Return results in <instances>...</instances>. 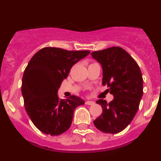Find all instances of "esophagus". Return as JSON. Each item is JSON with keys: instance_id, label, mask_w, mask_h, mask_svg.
Listing matches in <instances>:
<instances>
[{"instance_id": "obj_1", "label": "esophagus", "mask_w": 161, "mask_h": 161, "mask_svg": "<svg viewBox=\"0 0 161 161\" xmlns=\"http://www.w3.org/2000/svg\"><path fill=\"white\" fill-rule=\"evenodd\" d=\"M85 104L86 105H90V106H92V105L95 104V102H93V101H85Z\"/></svg>"}]
</instances>
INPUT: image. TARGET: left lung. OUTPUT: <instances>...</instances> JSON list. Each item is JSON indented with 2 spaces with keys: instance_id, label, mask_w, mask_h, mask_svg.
<instances>
[{
  "instance_id": "8db88e82",
  "label": "left lung",
  "mask_w": 161,
  "mask_h": 161,
  "mask_svg": "<svg viewBox=\"0 0 161 161\" xmlns=\"http://www.w3.org/2000/svg\"><path fill=\"white\" fill-rule=\"evenodd\" d=\"M92 57L103 67V85L114 98L109 103L98 99L103 114L94 120L99 131L117 134L128 127L138 109L143 94V79L134 58L120 47L95 51Z\"/></svg>"
}]
</instances>
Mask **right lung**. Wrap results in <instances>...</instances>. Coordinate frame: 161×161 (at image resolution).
I'll list each match as a JSON object with an SVG mask.
<instances>
[{"label": "right lung", "mask_w": 161, "mask_h": 161, "mask_svg": "<svg viewBox=\"0 0 161 161\" xmlns=\"http://www.w3.org/2000/svg\"><path fill=\"white\" fill-rule=\"evenodd\" d=\"M89 53L46 47L30 60L23 74L22 94L27 114L41 132L50 135L64 133L72 124L74 109L84 104L75 95L59 99L57 93L72 66Z\"/></svg>", "instance_id": "add662e5"}]
</instances>
